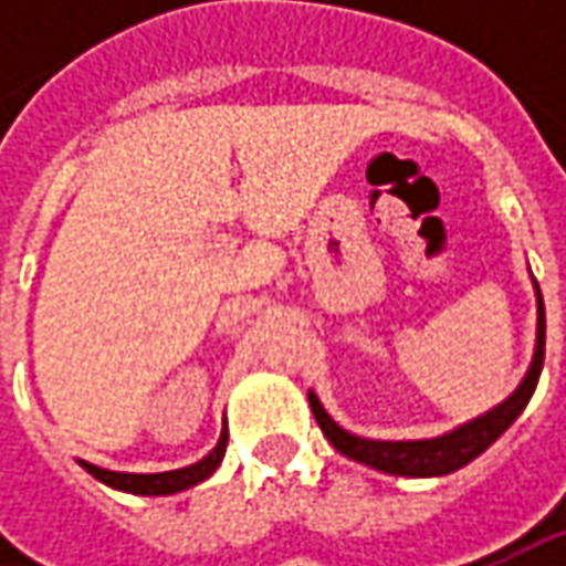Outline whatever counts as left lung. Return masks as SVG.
<instances>
[{
	"mask_svg": "<svg viewBox=\"0 0 566 566\" xmlns=\"http://www.w3.org/2000/svg\"><path fill=\"white\" fill-rule=\"evenodd\" d=\"M535 290V349L533 361L526 368L523 380L516 384L507 400H501L497 406H491L489 412L469 419V422L450 428L438 438H419V441H375V438H361L346 431L343 424L331 419V412L321 406L315 390H308V402L315 412L317 424L324 431V438L337 447L343 457L356 460L361 467L378 469L387 475H406V479H434V475H447L457 472L467 463H472L475 457H482L507 428H511L520 412L526 409V402L533 400L535 384L542 375V361H545V302H542V290L533 280Z\"/></svg>",
	"mask_w": 566,
	"mask_h": 566,
	"instance_id": "obj_1",
	"label": "left lung"
}]
</instances>
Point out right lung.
I'll return each instance as SVG.
<instances>
[{"label": "right lung", "instance_id": "right-lung-1", "mask_svg": "<svg viewBox=\"0 0 566 566\" xmlns=\"http://www.w3.org/2000/svg\"><path fill=\"white\" fill-rule=\"evenodd\" d=\"M229 444V431L223 428L220 431V441L217 447L207 453L205 460L191 463V467L182 469H169V472H113V469H99L87 460H77L81 467L87 469L97 482L109 485L116 491H128V494H144V497H166V494H179V491L195 489L201 485L205 479H210L217 467L223 463V453H227Z\"/></svg>", "mask_w": 566, "mask_h": 566}]
</instances>
